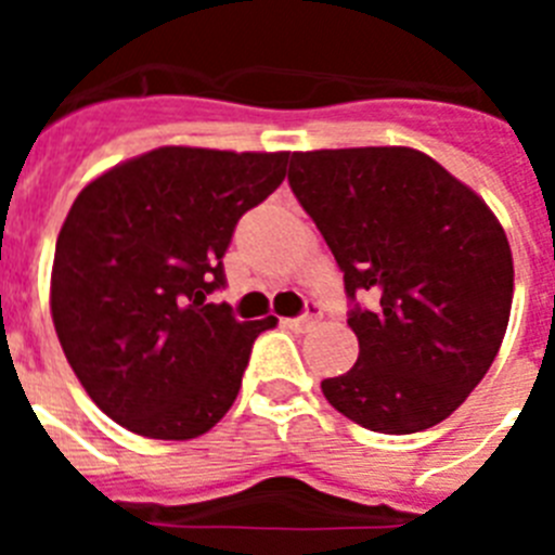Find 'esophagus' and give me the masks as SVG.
Here are the masks:
<instances>
[{
  "mask_svg": "<svg viewBox=\"0 0 555 555\" xmlns=\"http://www.w3.org/2000/svg\"><path fill=\"white\" fill-rule=\"evenodd\" d=\"M322 311L317 302H308L306 311H302V317H294V320H286V325L292 327V331H308V327L313 325V322L320 320Z\"/></svg>",
  "mask_w": 555,
  "mask_h": 555,
  "instance_id": "1",
  "label": "esophagus"
}]
</instances>
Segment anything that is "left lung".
<instances>
[{
    "label": "left lung",
    "instance_id": "1",
    "mask_svg": "<svg viewBox=\"0 0 555 555\" xmlns=\"http://www.w3.org/2000/svg\"><path fill=\"white\" fill-rule=\"evenodd\" d=\"M288 185L345 272L358 336L356 366L322 380L327 403L375 434L448 420L512 311V247L492 210L409 146L294 152Z\"/></svg>",
    "mask_w": 555,
    "mask_h": 555
}]
</instances>
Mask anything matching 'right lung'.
Returning a JSON list of instances; mask_svg holds the SVG:
<instances>
[{
  "label": "right lung",
  "mask_w": 555,
  "mask_h": 555,
  "mask_svg": "<svg viewBox=\"0 0 555 555\" xmlns=\"http://www.w3.org/2000/svg\"><path fill=\"white\" fill-rule=\"evenodd\" d=\"M288 152L160 146L113 166L68 210L52 267V320L68 364L113 423L183 442L242 389L255 338L208 302L228 286L238 219L286 178Z\"/></svg>",
  "instance_id": "right-lung-1"
}]
</instances>
